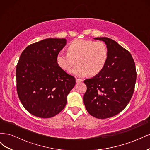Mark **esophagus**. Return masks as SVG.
<instances>
[{
	"mask_svg": "<svg viewBox=\"0 0 150 150\" xmlns=\"http://www.w3.org/2000/svg\"><path fill=\"white\" fill-rule=\"evenodd\" d=\"M83 79H78V78L76 79V83H80V82H83Z\"/></svg>",
	"mask_w": 150,
	"mask_h": 150,
	"instance_id": "34e87169",
	"label": "esophagus"
}]
</instances>
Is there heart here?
<instances>
[{
    "label": "heart",
    "instance_id": "heart-1",
    "mask_svg": "<svg viewBox=\"0 0 150 150\" xmlns=\"http://www.w3.org/2000/svg\"><path fill=\"white\" fill-rule=\"evenodd\" d=\"M67 51L68 52L57 53V64L61 69L69 71L78 61L79 65L71 71V73L78 77L98 74L104 69L108 57V49L101 41L76 39L70 43Z\"/></svg>",
    "mask_w": 150,
    "mask_h": 150
}]
</instances>
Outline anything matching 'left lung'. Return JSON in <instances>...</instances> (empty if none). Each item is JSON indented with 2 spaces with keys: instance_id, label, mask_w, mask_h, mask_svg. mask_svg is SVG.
Listing matches in <instances>:
<instances>
[{
  "instance_id": "1",
  "label": "left lung",
  "mask_w": 150,
  "mask_h": 150,
  "mask_svg": "<svg viewBox=\"0 0 150 150\" xmlns=\"http://www.w3.org/2000/svg\"><path fill=\"white\" fill-rule=\"evenodd\" d=\"M94 39L106 44L108 57L101 72L84 80L87 91L83 101L91 115L106 119L118 114L129 103L134 92L137 71L130 52L115 40L105 37Z\"/></svg>"
}]
</instances>
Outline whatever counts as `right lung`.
<instances>
[{
	"label": "right lung",
	"mask_w": 150,
	"mask_h": 150,
	"mask_svg": "<svg viewBox=\"0 0 150 150\" xmlns=\"http://www.w3.org/2000/svg\"><path fill=\"white\" fill-rule=\"evenodd\" d=\"M66 39L48 38L27 47L16 67L17 91L25 110L35 116L49 118L64 108L76 79L56 62Z\"/></svg>",
	"instance_id": "obj_1"
}]
</instances>
